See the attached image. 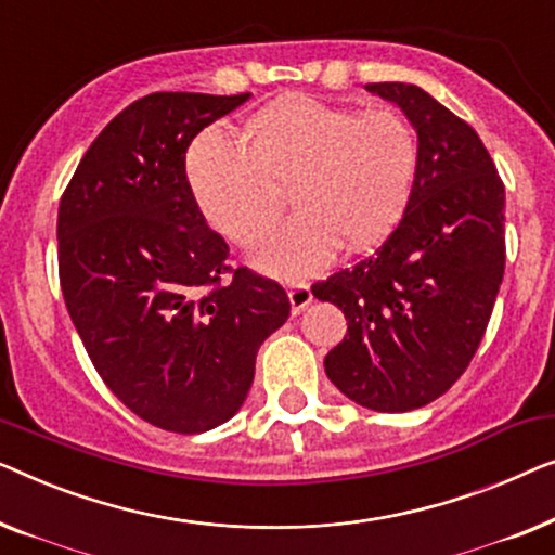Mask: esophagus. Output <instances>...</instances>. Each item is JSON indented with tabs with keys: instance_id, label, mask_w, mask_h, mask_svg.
Instances as JSON below:
<instances>
[{
	"instance_id": "obj_1",
	"label": "esophagus",
	"mask_w": 555,
	"mask_h": 555,
	"mask_svg": "<svg viewBox=\"0 0 555 555\" xmlns=\"http://www.w3.org/2000/svg\"><path fill=\"white\" fill-rule=\"evenodd\" d=\"M288 301H292L294 314H301V311L314 301V294H311V288L307 284H292L288 286Z\"/></svg>"
}]
</instances>
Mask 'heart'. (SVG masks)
<instances>
[{"mask_svg": "<svg viewBox=\"0 0 555 555\" xmlns=\"http://www.w3.org/2000/svg\"><path fill=\"white\" fill-rule=\"evenodd\" d=\"M246 132L251 145L216 128L201 132L189 181L201 214L231 244H248L292 185L296 216L251 248L267 274H317L345 244L352 251L379 244L408 210L420 140L402 113L288 98L254 115Z\"/></svg>", "mask_w": 555, "mask_h": 555, "instance_id": "obj_1", "label": "heart"}]
</instances>
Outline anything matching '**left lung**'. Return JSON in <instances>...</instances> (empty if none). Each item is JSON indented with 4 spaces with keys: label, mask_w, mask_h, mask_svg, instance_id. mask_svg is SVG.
I'll return each instance as SVG.
<instances>
[{
    "label": "left lung",
    "mask_w": 555,
    "mask_h": 555,
    "mask_svg": "<svg viewBox=\"0 0 555 555\" xmlns=\"http://www.w3.org/2000/svg\"><path fill=\"white\" fill-rule=\"evenodd\" d=\"M420 140V170L402 221L352 269L317 281L347 334L326 377L377 412L425 408L478 352L505 269V189L470 125L417 85L372 82Z\"/></svg>",
    "instance_id": "obj_1"
}]
</instances>
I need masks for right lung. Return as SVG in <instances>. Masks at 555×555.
<instances>
[{"instance_id":"1","label":"right lung","mask_w":555,"mask_h":555,"mask_svg":"<svg viewBox=\"0 0 555 555\" xmlns=\"http://www.w3.org/2000/svg\"><path fill=\"white\" fill-rule=\"evenodd\" d=\"M248 98L135 100L92 140L60 201L69 319L111 392L168 433H206L236 415L256 352L292 311L276 281L231 271L185 176L191 140Z\"/></svg>"}]
</instances>
